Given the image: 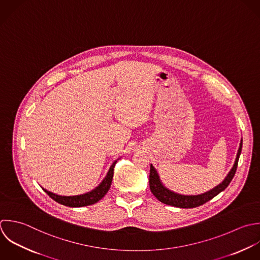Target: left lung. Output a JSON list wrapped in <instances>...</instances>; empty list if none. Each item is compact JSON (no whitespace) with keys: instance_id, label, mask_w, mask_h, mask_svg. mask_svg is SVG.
I'll return each mask as SVG.
<instances>
[{"instance_id":"1","label":"left lung","mask_w":260,"mask_h":260,"mask_svg":"<svg viewBox=\"0 0 260 260\" xmlns=\"http://www.w3.org/2000/svg\"><path fill=\"white\" fill-rule=\"evenodd\" d=\"M242 143H243V140H241L240 147H239V150H238V153L236 156V160H235V163H234L232 169L230 170V172L228 173L226 178L222 181V183L218 184L213 189H211L205 193L198 194V196H184V194H179L174 191H171L170 189H168L167 187H165L163 185L162 181L160 180L157 170L151 164L149 182H150V189H151L152 193L161 203H163L165 205L172 206V207L182 208V209L197 208V207H200V206L206 204L207 202L211 201L213 198L218 196L220 192H222L232 181V179L236 173V170H237L238 160H239V157H240V154L242 151Z\"/></svg>"}]
</instances>
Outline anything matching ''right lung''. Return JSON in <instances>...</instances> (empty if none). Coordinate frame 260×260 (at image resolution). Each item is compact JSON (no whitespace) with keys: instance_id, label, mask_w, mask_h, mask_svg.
<instances>
[{"instance_id":"right-lung-1","label":"right lung","mask_w":260,"mask_h":260,"mask_svg":"<svg viewBox=\"0 0 260 260\" xmlns=\"http://www.w3.org/2000/svg\"><path fill=\"white\" fill-rule=\"evenodd\" d=\"M117 161H114L112 163V165L110 166L106 176L104 177V179L102 180V182L93 190L87 192V193H83L80 196H73V197H62V196H58L55 193H52L44 188H42L53 201H55L56 203L67 206V207H72V208H80V207H86V206H90V205H94L97 202H99L109 190L111 182H112V177H113V169L114 166L116 164Z\"/></svg>"}]
</instances>
